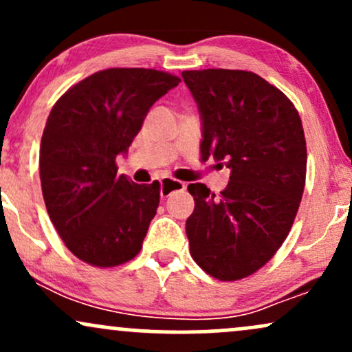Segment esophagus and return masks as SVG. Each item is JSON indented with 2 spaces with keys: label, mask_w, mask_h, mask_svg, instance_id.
Returning <instances> with one entry per match:
<instances>
[{
  "label": "esophagus",
  "mask_w": 352,
  "mask_h": 352,
  "mask_svg": "<svg viewBox=\"0 0 352 352\" xmlns=\"http://www.w3.org/2000/svg\"><path fill=\"white\" fill-rule=\"evenodd\" d=\"M187 185L184 184V182L180 180H175V179H168V177H165V179L160 180V197L165 199V197H168L170 193L177 192V190H184Z\"/></svg>",
  "instance_id": "1"
}]
</instances>
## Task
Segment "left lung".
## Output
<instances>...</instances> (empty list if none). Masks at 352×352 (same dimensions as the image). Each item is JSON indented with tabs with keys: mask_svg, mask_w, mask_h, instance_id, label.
Here are the masks:
<instances>
[{
	"mask_svg": "<svg viewBox=\"0 0 352 352\" xmlns=\"http://www.w3.org/2000/svg\"><path fill=\"white\" fill-rule=\"evenodd\" d=\"M201 119V159L230 168L220 195L190 184V254L210 276L235 281L260 270L288 236L306 180L300 114L250 71H184Z\"/></svg>",
	"mask_w": 352,
	"mask_h": 352,
	"instance_id": "obj_1",
	"label": "left lung"
}]
</instances>
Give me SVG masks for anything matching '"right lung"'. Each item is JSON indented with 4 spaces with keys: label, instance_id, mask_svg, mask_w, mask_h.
Returning a JSON list of instances; mask_svg holds the SVG:
<instances>
[{
    "label": "right lung",
    "instance_id": "1",
    "mask_svg": "<svg viewBox=\"0 0 352 352\" xmlns=\"http://www.w3.org/2000/svg\"><path fill=\"white\" fill-rule=\"evenodd\" d=\"M180 79L142 67L99 71L64 92L51 109L39 151L47 213L79 260L109 268L142 248L160 200V184L117 175L151 107Z\"/></svg>",
    "mask_w": 352,
    "mask_h": 352
}]
</instances>
